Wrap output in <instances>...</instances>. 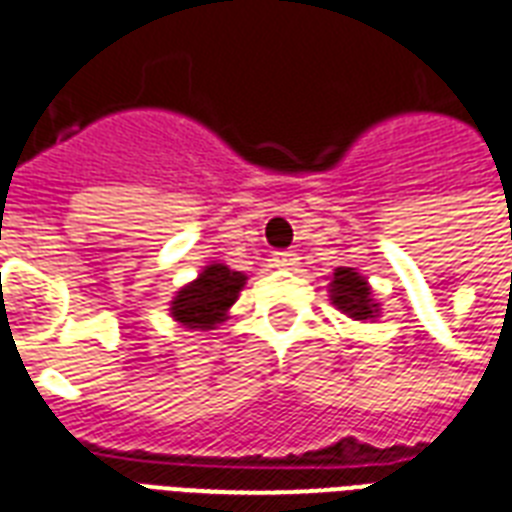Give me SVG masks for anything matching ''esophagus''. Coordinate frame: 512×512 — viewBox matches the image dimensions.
Here are the masks:
<instances>
[{
    "mask_svg": "<svg viewBox=\"0 0 512 512\" xmlns=\"http://www.w3.org/2000/svg\"><path fill=\"white\" fill-rule=\"evenodd\" d=\"M273 265H276V268H284V271H292V268L298 265V255H295V252H276V255H273Z\"/></svg>",
    "mask_w": 512,
    "mask_h": 512,
    "instance_id": "1",
    "label": "esophagus"
}]
</instances>
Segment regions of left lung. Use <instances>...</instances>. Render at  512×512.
<instances>
[{"label": "left lung", "mask_w": 512, "mask_h": 512, "mask_svg": "<svg viewBox=\"0 0 512 512\" xmlns=\"http://www.w3.org/2000/svg\"><path fill=\"white\" fill-rule=\"evenodd\" d=\"M327 292H330L333 306L349 319L365 322V319H376L381 314L368 279L357 273V268H335L330 284H327Z\"/></svg>", "instance_id": "8db88e82"}]
</instances>
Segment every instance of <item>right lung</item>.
<instances>
[{
	"label": "right lung",
	"mask_w": 512,
	"mask_h": 512,
	"mask_svg": "<svg viewBox=\"0 0 512 512\" xmlns=\"http://www.w3.org/2000/svg\"><path fill=\"white\" fill-rule=\"evenodd\" d=\"M247 284V273L233 271L220 260H212L201 268L193 282L179 287L169 303V314L187 330H217L228 319L230 306L239 300V292Z\"/></svg>",
	"instance_id": "add662e5"
}]
</instances>
